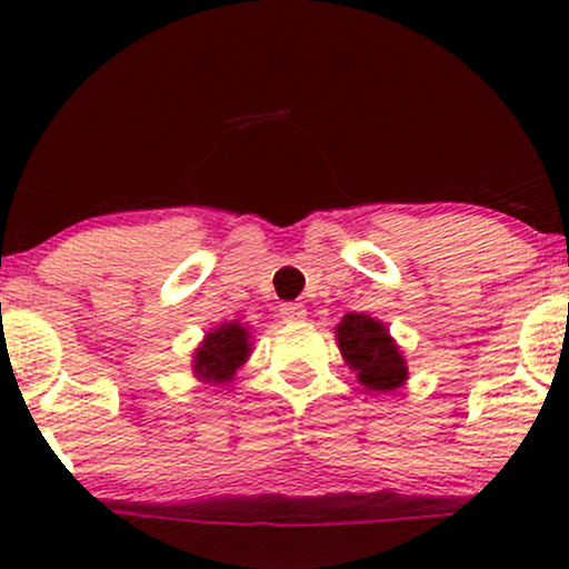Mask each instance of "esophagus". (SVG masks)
I'll return each mask as SVG.
<instances>
[{
    "instance_id": "34e87169",
    "label": "esophagus",
    "mask_w": 569,
    "mask_h": 569,
    "mask_svg": "<svg viewBox=\"0 0 569 569\" xmlns=\"http://www.w3.org/2000/svg\"><path fill=\"white\" fill-rule=\"evenodd\" d=\"M305 316H307V310H305L302 305H297V302H286V305H280V318H283L286 323L305 321Z\"/></svg>"
}]
</instances>
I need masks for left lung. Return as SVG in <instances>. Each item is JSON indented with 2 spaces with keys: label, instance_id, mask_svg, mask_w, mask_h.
<instances>
[{
  "label": "left lung",
  "instance_id": "left-lung-1",
  "mask_svg": "<svg viewBox=\"0 0 569 569\" xmlns=\"http://www.w3.org/2000/svg\"><path fill=\"white\" fill-rule=\"evenodd\" d=\"M337 345L345 363L356 371L358 382L367 385L369 390L388 393L407 382V361H403L396 339L377 318L363 316V312H348L337 326Z\"/></svg>",
  "mask_w": 569,
  "mask_h": 569
}]
</instances>
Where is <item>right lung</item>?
Masks as SVG:
<instances>
[{
  "label": "right lung",
  "mask_w": 569,
  "mask_h": 569,
  "mask_svg": "<svg viewBox=\"0 0 569 569\" xmlns=\"http://www.w3.org/2000/svg\"><path fill=\"white\" fill-rule=\"evenodd\" d=\"M251 356V335L238 321L221 323L219 329L208 331L198 350H194L192 371L202 382H230L234 371Z\"/></svg>",
  "instance_id": "add662e5"
}]
</instances>
